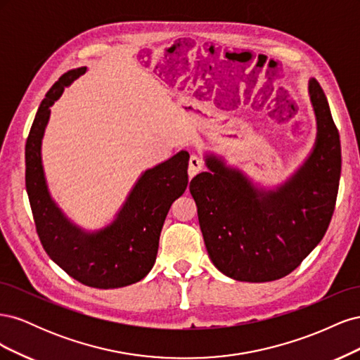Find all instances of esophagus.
<instances>
[{
	"mask_svg": "<svg viewBox=\"0 0 360 360\" xmlns=\"http://www.w3.org/2000/svg\"><path fill=\"white\" fill-rule=\"evenodd\" d=\"M202 169H204V160L197 155H192L189 159V176L193 177L195 174H198Z\"/></svg>",
	"mask_w": 360,
	"mask_h": 360,
	"instance_id": "34e87169",
	"label": "esophagus"
}]
</instances>
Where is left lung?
Wrapping results in <instances>:
<instances>
[{
	"instance_id": "8db88e82",
	"label": "left lung",
	"mask_w": 360,
	"mask_h": 360,
	"mask_svg": "<svg viewBox=\"0 0 360 360\" xmlns=\"http://www.w3.org/2000/svg\"><path fill=\"white\" fill-rule=\"evenodd\" d=\"M317 141L303 167L274 192H258L221 159L193 177L204 243L213 264L236 281L269 282L299 267L328 231L341 177V141L320 84L309 82Z\"/></svg>"
}]
</instances>
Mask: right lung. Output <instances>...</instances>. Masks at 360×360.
I'll return each mask as SVG.
<instances>
[{"label": "right lung", "instance_id": "right-lung-1", "mask_svg": "<svg viewBox=\"0 0 360 360\" xmlns=\"http://www.w3.org/2000/svg\"><path fill=\"white\" fill-rule=\"evenodd\" d=\"M85 70L64 73L41 101L25 144V186L39 238L51 259L84 285L120 288L135 284L153 267L169 207L188 186L189 153L180 151L147 169L110 226L89 234L70 224L51 200L40 147L49 106Z\"/></svg>", "mask_w": 360, "mask_h": 360}]
</instances>
